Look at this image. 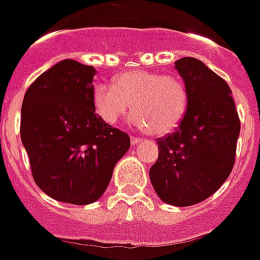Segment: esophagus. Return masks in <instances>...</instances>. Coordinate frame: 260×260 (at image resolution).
Returning <instances> with one entry per match:
<instances>
[{
    "instance_id": "1",
    "label": "esophagus",
    "mask_w": 260,
    "mask_h": 260,
    "mask_svg": "<svg viewBox=\"0 0 260 260\" xmlns=\"http://www.w3.org/2000/svg\"><path fill=\"white\" fill-rule=\"evenodd\" d=\"M141 140H143L141 137H136V136L131 137V143H132V144H137V143H140Z\"/></svg>"
}]
</instances>
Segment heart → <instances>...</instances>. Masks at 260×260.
Wrapping results in <instances>:
<instances>
[{
    "label": "heart",
    "instance_id": "heart-1",
    "mask_svg": "<svg viewBox=\"0 0 260 260\" xmlns=\"http://www.w3.org/2000/svg\"><path fill=\"white\" fill-rule=\"evenodd\" d=\"M96 113L115 125L134 108V123L155 136L176 129L188 109L185 82L176 75L134 69L115 79V84L100 82L93 89Z\"/></svg>",
    "mask_w": 260,
    "mask_h": 260
}]
</instances>
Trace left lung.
Listing matches in <instances>:
<instances>
[{"mask_svg": "<svg viewBox=\"0 0 260 260\" xmlns=\"http://www.w3.org/2000/svg\"><path fill=\"white\" fill-rule=\"evenodd\" d=\"M175 67L188 88V109L175 132L157 139L159 157L149 179L164 203L188 207L214 195L230 176L240 121L220 76L193 57Z\"/></svg>", "mask_w": 260, "mask_h": 260, "instance_id": "1", "label": "left lung"}]
</instances>
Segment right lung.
<instances>
[{
  "label": "right lung",
  "instance_id": "obj_1",
  "mask_svg": "<svg viewBox=\"0 0 260 260\" xmlns=\"http://www.w3.org/2000/svg\"><path fill=\"white\" fill-rule=\"evenodd\" d=\"M94 73L89 65L60 61L31 82L21 107V140L36 184L77 206L100 199L131 147L128 134L94 112Z\"/></svg>",
  "mask_w": 260,
  "mask_h": 260
}]
</instances>
